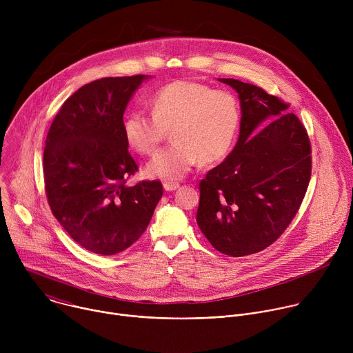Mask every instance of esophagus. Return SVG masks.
Returning <instances> with one entry per match:
<instances>
[{
  "mask_svg": "<svg viewBox=\"0 0 353 353\" xmlns=\"http://www.w3.org/2000/svg\"><path fill=\"white\" fill-rule=\"evenodd\" d=\"M179 183H173V181H165L163 183V188L166 190V191H174V190H177L179 188Z\"/></svg>",
  "mask_w": 353,
  "mask_h": 353,
  "instance_id": "esophagus-1",
  "label": "esophagus"
}]
</instances>
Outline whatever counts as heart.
<instances>
[{"instance_id": "obj_1", "label": "heart", "mask_w": 353, "mask_h": 353, "mask_svg": "<svg viewBox=\"0 0 353 353\" xmlns=\"http://www.w3.org/2000/svg\"><path fill=\"white\" fill-rule=\"evenodd\" d=\"M152 116L141 110L125 114L123 134L141 154H152L170 130L173 143L146 163L152 179L180 180L201 161H222L234 143L240 125L237 99L194 81H174L149 99Z\"/></svg>"}]
</instances>
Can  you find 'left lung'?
<instances>
[{"label":"left lung","instance_id":"8db88e82","mask_svg":"<svg viewBox=\"0 0 353 353\" xmlns=\"http://www.w3.org/2000/svg\"><path fill=\"white\" fill-rule=\"evenodd\" d=\"M240 100L239 139L199 183L196 223L221 253L243 257L272 244L294 218L312 174L306 128L264 89L219 78Z\"/></svg>","mask_w":353,"mask_h":353}]
</instances>
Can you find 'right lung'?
<instances>
[{
  "instance_id": "right-lung-1",
  "label": "right lung",
  "mask_w": 353,
  "mask_h": 353,
  "mask_svg": "<svg viewBox=\"0 0 353 353\" xmlns=\"http://www.w3.org/2000/svg\"><path fill=\"white\" fill-rule=\"evenodd\" d=\"M150 75L93 81L70 96L48 130L43 155L48 205L81 247L114 256L148 228L162 198L161 181L127 185L138 166L128 152L123 116Z\"/></svg>"
}]
</instances>
